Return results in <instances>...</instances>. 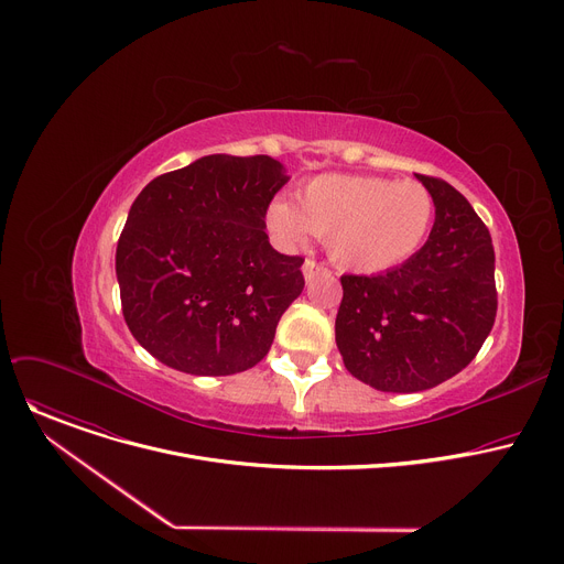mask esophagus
Listing matches in <instances>:
<instances>
[{"mask_svg":"<svg viewBox=\"0 0 564 564\" xmlns=\"http://www.w3.org/2000/svg\"><path fill=\"white\" fill-rule=\"evenodd\" d=\"M318 274H330V270H328L324 263H318V261H314V259H305V263H303V276H305V281H312V279L318 276Z\"/></svg>","mask_w":564,"mask_h":564,"instance_id":"obj_1","label":"esophagus"}]
</instances>
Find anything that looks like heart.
Segmentation results:
<instances>
[{
    "label": "heart",
    "instance_id": "b5f03b06",
    "mask_svg": "<svg viewBox=\"0 0 564 564\" xmlns=\"http://www.w3.org/2000/svg\"><path fill=\"white\" fill-rule=\"evenodd\" d=\"M435 200L420 181L326 174L307 181L296 205L274 200L268 227L285 246L326 238L337 265L375 274L409 261L424 243Z\"/></svg>",
    "mask_w": 564,
    "mask_h": 564
}]
</instances>
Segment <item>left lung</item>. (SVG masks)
Returning a JSON list of instances; mask_svg holds the SVG:
<instances>
[{
    "instance_id": "1",
    "label": "left lung",
    "mask_w": 564,
    "mask_h": 564,
    "mask_svg": "<svg viewBox=\"0 0 564 564\" xmlns=\"http://www.w3.org/2000/svg\"><path fill=\"white\" fill-rule=\"evenodd\" d=\"M435 200L426 246L377 276L344 274L337 348L352 377L381 392H417L464 370L498 312L491 234L446 181L417 174Z\"/></svg>"
}]
</instances>
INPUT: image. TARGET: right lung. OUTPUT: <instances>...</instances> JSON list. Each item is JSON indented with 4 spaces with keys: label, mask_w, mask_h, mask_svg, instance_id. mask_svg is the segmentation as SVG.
Segmentation results:
<instances>
[{
    "label": "right lung",
    "mask_w": 564,
    "mask_h": 564,
    "mask_svg": "<svg viewBox=\"0 0 564 564\" xmlns=\"http://www.w3.org/2000/svg\"><path fill=\"white\" fill-rule=\"evenodd\" d=\"M288 183L270 155H205L153 178L116 250L122 314L135 341L189 375L257 366L301 294L303 257L279 254L265 214Z\"/></svg>",
    "instance_id": "1"
}]
</instances>
